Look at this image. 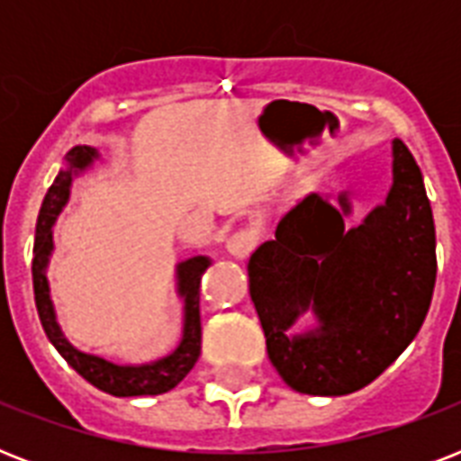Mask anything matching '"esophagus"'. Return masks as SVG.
Returning <instances> with one entry per match:
<instances>
[{
	"instance_id": "esophagus-1",
	"label": "esophagus",
	"mask_w": 461,
	"mask_h": 461,
	"mask_svg": "<svg viewBox=\"0 0 461 461\" xmlns=\"http://www.w3.org/2000/svg\"><path fill=\"white\" fill-rule=\"evenodd\" d=\"M258 246V231L253 230V227H241L227 239V251L234 256V258H246V256H251L253 249Z\"/></svg>"
}]
</instances>
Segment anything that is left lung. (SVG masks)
Returning <instances> with one entry per match:
<instances>
[{"instance_id": "1", "label": "left lung", "mask_w": 461, "mask_h": 461, "mask_svg": "<svg viewBox=\"0 0 461 461\" xmlns=\"http://www.w3.org/2000/svg\"><path fill=\"white\" fill-rule=\"evenodd\" d=\"M393 153V188L364 224L344 231L339 210L311 194L249 260L267 354L296 393H357L407 349L429 313L438 270L433 210L414 155L400 139ZM339 201L349 212L347 198ZM308 305L321 325L289 338Z\"/></svg>"}]
</instances>
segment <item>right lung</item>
I'll list each match as a JSON object with an SVG mask.
<instances>
[{"label":"right lung","instance_id":"1","mask_svg":"<svg viewBox=\"0 0 461 461\" xmlns=\"http://www.w3.org/2000/svg\"><path fill=\"white\" fill-rule=\"evenodd\" d=\"M95 150L88 146H76L67 155L68 169H61L57 179L47 191L42 208H40L38 224H35V246H32V292H35V306H38L40 322L45 330L47 339L54 344V349L67 358V364L74 368L81 378H86L90 385L103 390L114 397H140V394H162L179 385L186 378L188 371L194 368L198 357H201V277L208 270L210 260L205 256H195L181 263L176 275H179V292L186 302V321H184V339L172 351L169 357L159 358L148 366H117L104 361L100 357L83 354L76 347L67 342L61 335L54 308L50 302V287H47L45 267L47 258L52 253V224L57 215L64 208L68 198V186H71V174L76 169L88 167L95 158Z\"/></svg>","mask_w":461,"mask_h":461}]
</instances>
